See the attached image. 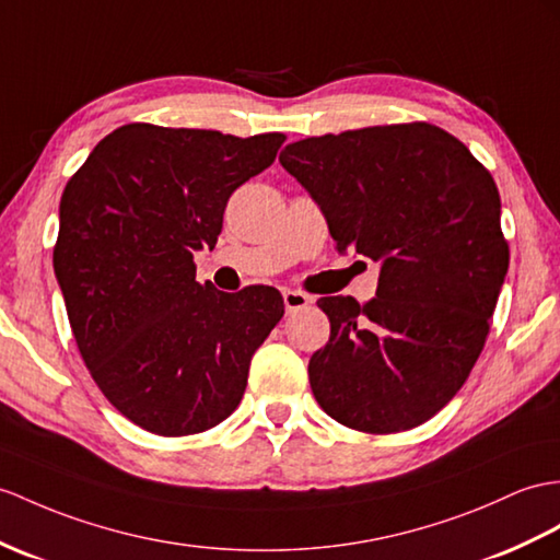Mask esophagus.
Here are the masks:
<instances>
[{
	"mask_svg": "<svg viewBox=\"0 0 560 560\" xmlns=\"http://www.w3.org/2000/svg\"><path fill=\"white\" fill-rule=\"evenodd\" d=\"M282 299H284V308H288V313L302 311V308H306V306L313 302V299H311L308 294L299 292V290H284V292H282Z\"/></svg>",
	"mask_w": 560,
	"mask_h": 560,
	"instance_id": "obj_1",
	"label": "esophagus"
}]
</instances>
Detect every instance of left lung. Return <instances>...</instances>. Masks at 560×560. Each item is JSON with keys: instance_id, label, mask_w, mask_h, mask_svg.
Masks as SVG:
<instances>
[{"instance_id": "left-lung-1", "label": "left lung", "mask_w": 560, "mask_h": 560, "mask_svg": "<svg viewBox=\"0 0 560 560\" xmlns=\"http://www.w3.org/2000/svg\"><path fill=\"white\" fill-rule=\"evenodd\" d=\"M280 163L318 201L339 252L383 264L371 302H318L330 342L308 361L313 397L368 434L430 420L482 353L509 270L492 173L425 120L299 140Z\"/></svg>"}]
</instances>
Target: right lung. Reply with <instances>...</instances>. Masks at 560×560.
Instances as JSON below:
<instances>
[{
  "label": "right lung",
  "instance_id": "right-lung-1",
  "mask_svg": "<svg viewBox=\"0 0 560 560\" xmlns=\"http://www.w3.org/2000/svg\"><path fill=\"white\" fill-rule=\"evenodd\" d=\"M284 140L128 122L63 189L54 270L78 351L116 411L147 432L185 438L225 420L282 318L278 290L197 282L195 252L215 247L230 195Z\"/></svg>",
  "mask_w": 560,
  "mask_h": 560
}]
</instances>
